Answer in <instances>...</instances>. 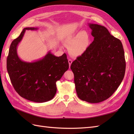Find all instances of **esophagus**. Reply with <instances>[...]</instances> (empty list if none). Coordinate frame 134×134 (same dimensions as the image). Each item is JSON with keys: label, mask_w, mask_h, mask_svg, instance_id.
Here are the masks:
<instances>
[{"label": "esophagus", "mask_w": 134, "mask_h": 134, "mask_svg": "<svg viewBox=\"0 0 134 134\" xmlns=\"http://www.w3.org/2000/svg\"><path fill=\"white\" fill-rule=\"evenodd\" d=\"M68 62H69V68H70V66H71V63H72V61L71 59H69V60H68Z\"/></svg>", "instance_id": "1"}]
</instances>
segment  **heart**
I'll return each instance as SVG.
<instances>
[{
    "instance_id": "1",
    "label": "heart",
    "mask_w": 134,
    "mask_h": 134,
    "mask_svg": "<svg viewBox=\"0 0 134 134\" xmlns=\"http://www.w3.org/2000/svg\"><path fill=\"white\" fill-rule=\"evenodd\" d=\"M65 43L70 46L69 52L74 56H79L86 52L91 44L90 36L86 31H79L65 39Z\"/></svg>"
}]
</instances>
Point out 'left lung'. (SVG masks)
Returning a JSON list of instances; mask_svg holds the SVG:
<instances>
[{
    "label": "left lung",
    "instance_id": "8db88e82",
    "mask_svg": "<svg viewBox=\"0 0 134 134\" xmlns=\"http://www.w3.org/2000/svg\"><path fill=\"white\" fill-rule=\"evenodd\" d=\"M94 40L88 50L72 63L77 95L82 100L96 103L108 99L124 79L125 54L121 41L107 28L88 23Z\"/></svg>",
    "mask_w": 134,
    "mask_h": 134
}]
</instances>
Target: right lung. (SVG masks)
I'll return each mask as SVG.
<instances>
[{
  "label": "right lung",
  "mask_w": 134,
  "mask_h": 134,
  "mask_svg": "<svg viewBox=\"0 0 134 134\" xmlns=\"http://www.w3.org/2000/svg\"><path fill=\"white\" fill-rule=\"evenodd\" d=\"M38 28H25L19 37L12 41L7 59V68L15 91L23 98L32 102L42 103L54 98L57 88L56 82L69 69L66 54L57 57L50 51L34 62H23L18 57V44L26 30Z\"/></svg>",
  "instance_id": "add662e5"
}]
</instances>
